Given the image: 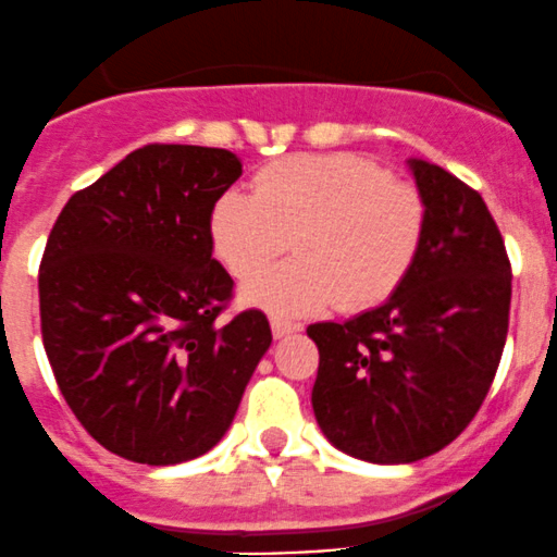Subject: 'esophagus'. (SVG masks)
<instances>
[{
  "label": "esophagus",
  "instance_id": "34e87169",
  "mask_svg": "<svg viewBox=\"0 0 557 557\" xmlns=\"http://www.w3.org/2000/svg\"><path fill=\"white\" fill-rule=\"evenodd\" d=\"M296 331H301V323H290V320L272 318V336H274V339H283V336L296 334Z\"/></svg>",
  "mask_w": 557,
  "mask_h": 557
}]
</instances>
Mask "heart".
<instances>
[{"mask_svg":"<svg viewBox=\"0 0 557 557\" xmlns=\"http://www.w3.org/2000/svg\"><path fill=\"white\" fill-rule=\"evenodd\" d=\"M425 201L358 153H299L269 164L256 190L210 210V243L234 277L267 269L294 237L296 258L243 285V305L312 314L380 305L404 283L425 237Z\"/></svg>","mask_w":557,"mask_h":557,"instance_id":"1","label":"heart"}]
</instances>
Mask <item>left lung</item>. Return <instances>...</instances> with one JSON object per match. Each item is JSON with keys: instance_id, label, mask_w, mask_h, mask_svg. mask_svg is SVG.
Returning a JSON list of instances; mask_svg holds the SVG:
<instances>
[{"instance_id": "8db88e82", "label": "left lung", "mask_w": 557, "mask_h": 557, "mask_svg": "<svg viewBox=\"0 0 557 557\" xmlns=\"http://www.w3.org/2000/svg\"><path fill=\"white\" fill-rule=\"evenodd\" d=\"M425 237L385 305L307 329L320 350L312 409L336 450L412 463L447 447L502 361L512 267L485 201L442 166L409 159Z\"/></svg>"}]
</instances>
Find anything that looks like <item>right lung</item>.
Masks as SVG:
<instances>
[{"instance_id":"1","label":"right lung","mask_w":557,"mask_h":557,"mask_svg":"<svg viewBox=\"0 0 557 557\" xmlns=\"http://www.w3.org/2000/svg\"><path fill=\"white\" fill-rule=\"evenodd\" d=\"M239 174L232 150L145 145L77 190L45 245L55 383L83 429L134 463L212 450L272 345L263 312L218 323L234 280L212 258L210 210Z\"/></svg>"}]
</instances>
